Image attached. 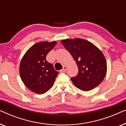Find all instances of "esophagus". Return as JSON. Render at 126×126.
<instances>
[{
	"label": "esophagus",
	"instance_id": "1",
	"mask_svg": "<svg viewBox=\"0 0 126 126\" xmlns=\"http://www.w3.org/2000/svg\"><path fill=\"white\" fill-rule=\"evenodd\" d=\"M67 70V66H64L63 67V68L60 70V72L61 73H63V72H65Z\"/></svg>",
	"mask_w": 126,
	"mask_h": 126
}]
</instances>
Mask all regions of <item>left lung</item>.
I'll list each match as a JSON object with an SVG mask.
<instances>
[{"label":"left lung","instance_id":"obj_1","mask_svg":"<svg viewBox=\"0 0 126 126\" xmlns=\"http://www.w3.org/2000/svg\"><path fill=\"white\" fill-rule=\"evenodd\" d=\"M61 42L79 68L78 75L71 78L75 87L88 91L99 85L107 70L106 58L100 50L92 42L81 38L65 39Z\"/></svg>","mask_w":126,"mask_h":126}]
</instances>
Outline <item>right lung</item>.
Wrapping results in <instances>:
<instances>
[{
	"instance_id": "obj_1",
	"label": "right lung",
	"mask_w": 126,
	"mask_h": 126,
	"mask_svg": "<svg viewBox=\"0 0 126 126\" xmlns=\"http://www.w3.org/2000/svg\"><path fill=\"white\" fill-rule=\"evenodd\" d=\"M56 44V41L36 43L22 57L19 65L20 76L32 92L44 94L53 87L58 72L46 61V57Z\"/></svg>"
}]
</instances>
